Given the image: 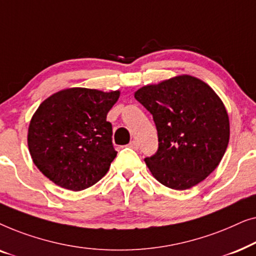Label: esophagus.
<instances>
[{
	"mask_svg": "<svg viewBox=\"0 0 256 256\" xmlns=\"http://www.w3.org/2000/svg\"><path fill=\"white\" fill-rule=\"evenodd\" d=\"M129 148L134 149V150H138V142L135 141V140H132V141H130V143L128 144Z\"/></svg>",
	"mask_w": 256,
	"mask_h": 256,
	"instance_id": "esophagus-1",
	"label": "esophagus"
}]
</instances>
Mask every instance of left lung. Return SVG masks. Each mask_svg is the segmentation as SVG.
<instances>
[{
	"label": "left lung",
	"instance_id": "obj_1",
	"mask_svg": "<svg viewBox=\"0 0 256 256\" xmlns=\"http://www.w3.org/2000/svg\"><path fill=\"white\" fill-rule=\"evenodd\" d=\"M152 115L158 149L146 157L152 176L174 190H186L219 166L230 140L222 101L200 79L180 76L135 93Z\"/></svg>",
	"mask_w": 256,
	"mask_h": 256
}]
</instances>
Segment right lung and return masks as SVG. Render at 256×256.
I'll list each match as a JSON object with an SVG mask.
<instances>
[{
  "instance_id": "1",
  "label": "right lung",
  "mask_w": 256,
  "mask_h": 256,
  "mask_svg": "<svg viewBox=\"0 0 256 256\" xmlns=\"http://www.w3.org/2000/svg\"><path fill=\"white\" fill-rule=\"evenodd\" d=\"M120 92L68 88L44 100L34 114L28 146L42 174L60 188L82 191L98 183L118 152L107 114Z\"/></svg>"
}]
</instances>
